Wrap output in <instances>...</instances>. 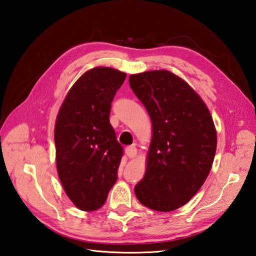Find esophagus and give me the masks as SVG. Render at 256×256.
Returning a JSON list of instances; mask_svg holds the SVG:
<instances>
[{
    "instance_id": "obj_1",
    "label": "esophagus",
    "mask_w": 256,
    "mask_h": 256,
    "mask_svg": "<svg viewBox=\"0 0 256 256\" xmlns=\"http://www.w3.org/2000/svg\"><path fill=\"white\" fill-rule=\"evenodd\" d=\"M126 154L129 158H134L136 156H137V148H136L134 146H127L126 148Z\"/></svg>"
}]
</instances>
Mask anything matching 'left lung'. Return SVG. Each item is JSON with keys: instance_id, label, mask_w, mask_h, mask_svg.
<instances>
[{"instance_id": "left-lung-1", "label": "left lung", "mask_w": 256, "mask_h": 256, "mask_svg": "<svg viewBox=\"0 0 256 256\" xmlns=\"http://www.w3.org/2000/svg\"><path fill=\"white\" fill-rule=\"evenodd\" d=\"M130 88L152 122L144 178L134 186L144 206L173 212L205 183L217 148V132L206 104L183 78L166 70L129 76Z\"/></svg>"}]
</instances>
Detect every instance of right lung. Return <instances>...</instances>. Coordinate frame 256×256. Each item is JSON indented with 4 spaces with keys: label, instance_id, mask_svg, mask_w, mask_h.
Masks as SVG:
<instances>
[{
    "label": "right lung",
    "instance_id": "1",
    "mask_svg": "<svg viewBox=\"0 0 256 256\" xmlns=\"http://www.w3.org/2000/svg\"><path fill=\"white\" fill-rule=\"evenodd\" d=\"M126 73L98 66L68 92L54 126L56 171L70 200L83 212L104 205L124 154L110 122L112 102Z\"/></svg>",
    "mask_w": 256,
    "mask_h": 256
}]
</instances>
